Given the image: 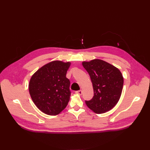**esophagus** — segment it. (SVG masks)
I'll return each mask as SVG.
<instances>
[{
  "label": "esophagus",
  "instance_id": "esophagus-1",
  "mask_svg": "<svg viewBox=\"0 0 150 150\" xmlns=\"http://www.w3.org/2000/svg\"><path fill=\"white\" fill-rule=\"evenodd\" d=\"M76 93L78 94L79 95H81L83 93V91H82V90H79V91H76Z\"/></svg>",
  "mask_w": 150,
  "mask_h": 150
}]
</instances>
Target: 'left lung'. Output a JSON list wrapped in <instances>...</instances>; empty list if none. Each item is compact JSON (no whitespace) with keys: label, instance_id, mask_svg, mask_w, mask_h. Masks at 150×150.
I'll use <instances>...</instances> for the list:
<instances>
[{"label":"left lung","instance_id":"left-lung-1","mask_svg":"<svg viewBox=\"0 0 150 150\" xmlns=\"http://www.w3.org/2000/svg\"><path fill=\"white\" fill-rule=\"evenodd\" d=\"M93 84L94 96L85 101L88 107L96 114L111 110L118 102L123 87V78L120 71L100 59L83 62Z\"/></svg>","mask_w":150,"mask_h":150}]
</instances>
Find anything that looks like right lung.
I'll return each instance as SVG.
<instances>
[{"label":"right lung","instance_id":"1","mask_svg":"<svg viewBox=\"0 0 150 150\" xmlns=\"http://www.w3.org/2000/svg\"><path fill=\"white\" fill-rule=\"evenodd\" d=\"M71 63L55 61L44 65L31 77L29 90L34 103L48 115H57L69 101L70 81L66 78Z\"/></svg>","mask_w":150,"mask_h":150}]
</instances>
